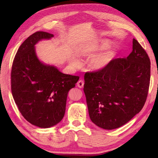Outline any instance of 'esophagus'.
<instances>
[{"label": "esophagus", "instance_id": "34e87169", "mask_svg": "<svg viewBox=\"0 0 158 158\" xmlns=\"http://www.w3.org/2000/svg\"><path fill=\"white\" fill-rule=\"evenodd\" d=\"M83 85H84V82H83L82 80H79V81L77 83V85L78 86V88H82L83 87Z\"/></svg>", "mask_w": 158, "mask_h": 158}]
</instances>
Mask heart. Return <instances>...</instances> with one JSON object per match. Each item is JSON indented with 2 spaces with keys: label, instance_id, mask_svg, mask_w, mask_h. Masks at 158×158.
Here are the masks:
<instances>
[{
  "label": "heart",
  "instance_id": "b5f03b06",
  "mask_svg": "<svg viewBox=\"0 0 158 158\" xmlns=\"http://www.w3.org/2000/svg\"><path fill=\"white\" fill-rule=\"evenodd\" d=\"M109 46V43L107 41H102L100 43H95L92 45H86L84 48L79 49L77 52L79 56H88L105 49ZM114 57V53L112 51H106L94 56L89 59L88 66L93 70H100L107 66ZM72 64H76L77 60L72 59L70 60Z\"/></svg>",
  "mask_w": 158,
  "mask_h": 158
}]
</instances>
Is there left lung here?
<instances>
[{"instance_id":"1","label":"left lung","mask_w":158,"mask_h":158,"mask_svg":"<svg viewBox=\"0 0 158 158\" xmlns=\"http://www.w3.org/2000/svg\"><path fill=\"white\" fill-rule=\"evenodd\" d=\"M132 51L126 58L112 60L106 67L86 73L84 91L92 122L101 128L123 126L145 105L150 81V60L133 39Z\"/></svg>"}]
</instances>
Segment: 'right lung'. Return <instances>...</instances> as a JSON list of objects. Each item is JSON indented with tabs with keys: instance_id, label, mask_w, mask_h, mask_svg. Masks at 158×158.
<instances>
[{
	"instance_id": "1",
	"label": "right lung",
	"mask_w": 158,
	"mask_h": 158,
	"mask_svg": "<svg viewBox=\"0 0 158 158\" xmlns=\"http://www.w3.org/2000/svg\"><path fill=\"white\" fill-rule=\"evenodd\" d=\"M52 37V34L39 31L26 39L16 53L11 74L12 95L19 110L29 123L42 128L61 122L68 93L79 79L39 59L35 45Z\"/></svg>"
}]
</instances>
